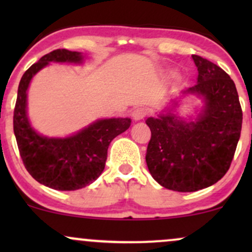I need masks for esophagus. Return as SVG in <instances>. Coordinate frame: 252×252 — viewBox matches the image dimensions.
I'll return each instance as SVG.
<instances>
[{
    "instance_id": "1",
    "label": "esophagus",
    "mask_w": 252,
    "mask_h": 252,
    "mask_svg": "<svg viewBox=\"0 0 252 252\" xmlns=\"http://www.w3.org/2000/svg\"><path fill=\"white\" fill-rule=\"evenodd\" d=\"M146 115H147V109L141 108V106H140V108H135L131 112V116L135 121L143 120V118L146 117Z\"/></svg>"
}]
</instances>
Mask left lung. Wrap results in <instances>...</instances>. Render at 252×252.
Returning a JSON list of instances; mask_svg holds the SVG:
<instances>
[{"label": "left lung", "instance_id": "8db88e82", "mask_svg": "<svg viewBox=\"0 0 252 252\" xmlns=\"http://www.w3.org/2000/svg\"><path fill=\"white\" fill-rule=\"evenodd\" d=\"M198 78L192 88L170 98L169 106L148 117L152 131L146 154L148 169L161 186L195 192L219 181L230 168L241 137L243 112L233 80L216 63L192 56ZM195 95L203 100L198 116L181 118L180 100Z\"/></svg>", "mask_w": 252, "mask_h": 252}]
</instances>
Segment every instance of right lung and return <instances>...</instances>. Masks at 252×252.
Segmentation results:
<instances>
[{
  "mask_svg": "<svg viewBox=\"0 0 252 252\" xmlns=\"http://www.w3.org/2000/svg\"><path fill=\"white\" fill-rule=\"evenodd\" d=\"M51 63L82 65L80 52L56 50L25 72L17 89L14 134L26 169L37 182L58 190H76L92 184L103 173L109 144L126 131L131 120L102 118L66 137L40 135L27 114V91L33 77Z\"/></svg>",
  "mask_w": 252,
  "mask_h": 252,
  "instance_id": "obj_1",
  "label": "right lung"
}]
</instances>
